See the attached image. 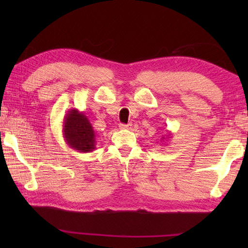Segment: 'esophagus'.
Wrapping results in <instances>:
<instances>
[{"mask_svg": "<svg viewBox=\"0 0 248 248\" xmlns=\"http://www.w3.org/2000/svg\"><path fill=\"white\" fill-rule=\"evenodd\" d=\"M132 128V124H119V129H123V130H124V129H131Z\"/></svg>", "mask_w": 248, "mask_h": 248, "instance_id": "obj_1", "label": "esophagus"}]
</instances>
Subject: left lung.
<instances>
[{"label":"left lung","instance_id":"obj_1","mask_svg":"<svg viewBox=\"0 0 248 248\" xmlns=\"http://www.w3.org/2000/svg\"><path fill=\"white\" fill-rule=\"evenodd\" d=\"M167 134H168V136H167V139H170V136H171V133H170V132H168V131H167ZM162 140H165V138H164V136H163V138H162Z\"/></svg>","mask_w":248,"mask_h":248}]
</instances>
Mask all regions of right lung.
I'll return each mask as SVG.
<instances>
[{"label": "right lung", "instance_id": "obj_1", "mask_svg": "<svg viewBox=\"0 0 248 248\" xmlns=\"http://www.w3.org/2000/svg\"><path fill=\"white\" fill-rule=\"evenodd\" d=\"M62 138L71 149L92 152L96 149V131L87 116L78 108H70L62 121Z\"/></svg>", "mask_w": 248, "mask_h": 248}]
</instances>
